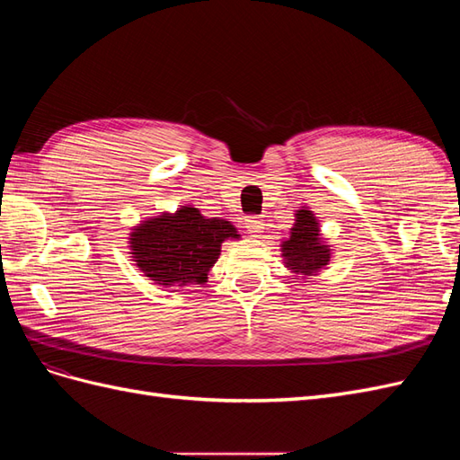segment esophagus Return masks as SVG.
<instances>
[{
  "label": "esophagus",
  "instance_id": "1",
  "mask_svg": "<svg viewBox=\"0 0 460 460\" xmlns=\"http://www.w3.org/2000/svg\"><path fill=\"white\" fill-rule=\"evenodd\" d=\"M245 228H247V234L259 235L264 230V225H262V220L257 218V217H247L245 218Z\"/></svg>",
  "mask_w": 460,
  "mask_h": 460
}]
</instances>
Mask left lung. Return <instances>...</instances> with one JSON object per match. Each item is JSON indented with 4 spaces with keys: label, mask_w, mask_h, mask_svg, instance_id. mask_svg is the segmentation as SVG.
<instances>
[{
    "label": "left lung",
    "mask_w": 460,
    "mask_h": 460,
    "mask_svg": "<svg viewBox=\"0 0 460 460\" xmlns=\"http://www.w3.org/2000/svg\"><path fill=\"white\" fill-rule=\"evenodd\" d=\"M280 252L286 269L301 278L316 276L330 264L332 245L320 234V225L309 207L296 211V225L289 228L288 238L282 240Z\"/></svg>",
    "instance_id": "obj_1"
}]
</instances>
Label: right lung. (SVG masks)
<instances>
[{"label":"right lung","instance_id":"1","mask_svg":"<svg viewBox=\"0 0 460 460\" xmlns=\"http://www.w3.org/2000/svg\"><path fill=\"white\" fill-rule=\"evenodd\" d=\"M240 234L226 218H207L199 208L180 205L174 213H161L134 226L128 247L136 267L159 286L184 288L205 284L218 261L222 242Z\"/></svg>","mask_w":460,"mask_h":460}]
</instances>
